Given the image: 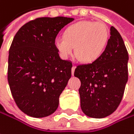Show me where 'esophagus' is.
I'll list each match as a JSON object with an SVG mask.
<instances>
[{
    "label": "esophagus",
    "mask_w": 134,
    "mask_h": 134,
    "mask_svg": "<svg viewBox=\"0 0 134 134\" xmlns=\"http://www.w3.org/2000/svg\"><path fill=\"white\" fill-rule=\"evenodd\" d=\"M75 68H76V67H75V66H73V67H72V69H71V71H72V75H74V74Z\"/></svg>",
    "instance_id": "1"
}]
</instances>
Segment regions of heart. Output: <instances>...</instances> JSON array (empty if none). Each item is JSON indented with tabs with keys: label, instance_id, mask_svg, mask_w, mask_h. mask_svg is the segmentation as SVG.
<instances>
[{
	"label": "heart",
	"instance_id": "heart-1",
	"mask_svg": "<svg viewBox=\"0 0 134 134\" xmlns=\"http://www.w3.org/2000/svg\"><path fill=\"white\" fill-rule=\"evenodd\" d=\"M110 38L109 30L102 22L81 20L74 23L64 31V37H57L54 46L63 59L74 52L81 63L93 64L102 57Z\"/></svg>",
	"mask_w": 134,
	"mask_h": 134
}]
</instances>
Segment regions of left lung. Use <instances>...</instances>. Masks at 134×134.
<instances>
[{"instance_id":"obj_1","label":"left lung","mask_w":134,"mask_h":134,"mask_svg":"<svg viewBox=\"0 0 134 134\" xmlns=\"http://www.w3.org/2000/svg\"><path fill=\"white\" fill-rule=\"evenodd\" d=\"M128 59L123 38L111 27L109 43L100 59L75 69L74 76L81 83L80 107L86 115L103 118L116 110L127 82Z\"/></svg>"}]
</instances>
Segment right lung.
Wrapping results in <instances>:
<instances>
[{"label":"right lung","mask_w":134,"mask_h":134,"mask_svg":"<svg viewBox=\"0 0 134 134\" xmlns=\"http://www.w3.org/2000/svg\"><path fill=\"white\" fill-rule=\"evenodd\" d=\"M74 19L39 18L22 26L9 50L7 80L19 109L41 118L52 114L71 77L72 63L54 46L57 34Z\"/></svg>","instance_id":"1"}]
</instances>
